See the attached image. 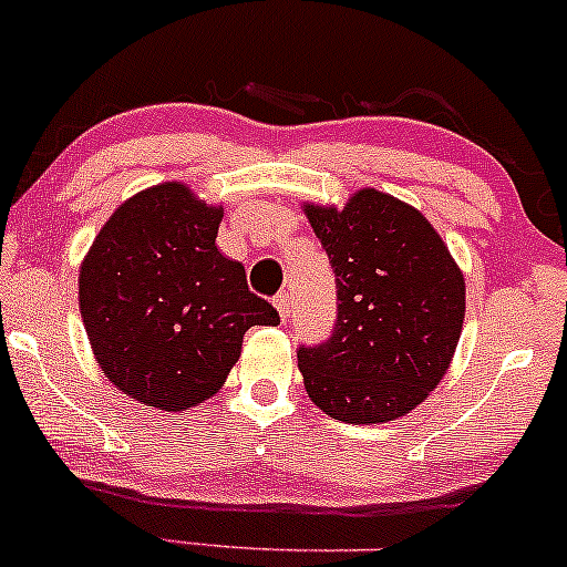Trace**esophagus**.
Here are the masks:
<instances>
[{
	"label": "esophagus",
	"mask_w": 567,
	"mask_h": 567,
	"mask_svg": "<svg viewBox=\"0 0 567 567\" xmlns=\"http://www.w3.org/2000/svg\"><path fill=\"white\" fill-rule=\"evenodd\" d=\"M275 306H277V311H279V317H282V322L288 320L290 317V292H277L275 296Z\"/></svg>",
	"instance_id": "1"
}]
</instances>
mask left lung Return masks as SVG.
Returning a JSON list of instances; mask_svg holds the SVG:
<instances>
[{
	"mask_svg": "<svg viewBox=\"0 0 567 567\" xmlns=\"http://www.w3.org/2000/svg\"><path fill=\"white\" fill-rule=\"evenodd\" d=\"M333 266L338 317L328 341L298 347L311 402L347 424H381L426 400L464 324V275L432 224L362 188L343 210L306 207Z\"/></svg>",
	"mask_w": 567,
	"mask_h": 567,
	"instance_id": "8db88e82",
	"label": "left lung"
}]
</instances>
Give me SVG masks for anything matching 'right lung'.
Here are the masks:
<instances>
[{"label": "right lung", "mask_w": 567, "mask_h": 567, "mask_svg": "<svg viewBox=\"0 0 567 567\" xmlns=\"http://www.w3.org/2000/svg\"><path fill=\"white\" fill-rule=\"evenodd\" d=\"M224 210L184 184L127 199L90 247L80 309L97 365L120 392L186 410L224 386L252 324L277 309L247 288L245 266L218 250Z\"/></svg>", "instance_id": "right-lung-1"}]
</instances>
